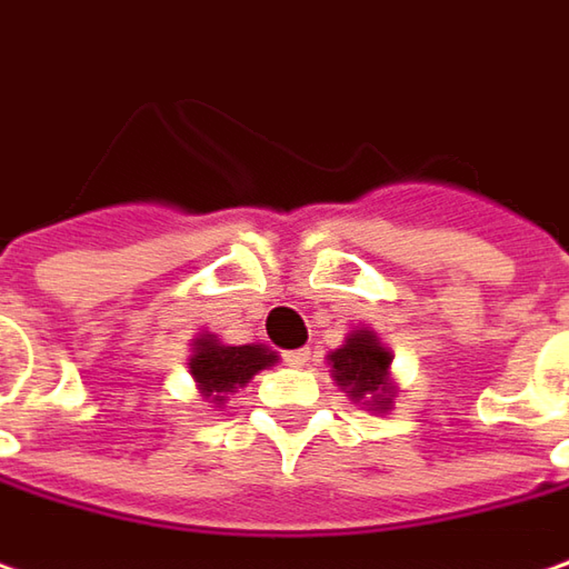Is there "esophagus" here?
Masks as SVG:
<instances>
[{"mask_svg":"<svg viewBox=\"0 0 569 569\" xmlns=\"http://www.w3.org/2000/svg\"><path fill=\"white\" fill-rule=\"evenodd\" d=\"M284 363L293 366V369H303V366L310 363V350H307V347H300V350H291V353H284Z\"/></svg>","mask_w":569,"mask_h":569,"instance_id":"obj_1","label":"esophagus"}]
</instances>
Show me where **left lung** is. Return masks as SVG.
I'll return each instance as SVG.
<instances>
[{"label":"left lung","instance_id":"obj_1","mask_svg":"<svg viewBox=\"0 0 569 569\" xmlns=\"http://www.w3.org/2000/svg\"><path fill=\"white\" fill-rule=\"evenodd\" d=\"M391 350L372 329H353L345 345L329 353V372L335 385L353 403H363L369 410L388 413L395 410L398 382L391 379Z\"/></svg>","mask_w":569,"mask_h":569}]
</instances>
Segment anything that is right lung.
Wrapping results in <instances>:
<instances>
[{
  "label": "right lung",
  "instance_id": "1",
  "mask_svg": "<svg viewBox=\"0 0 569 569\" xmlns=\"http://www.w3.org/2000/svg\"><path fill=\"white\" fill-rule=\"evenodd\" d=\"M278 363V353L266 345H224L219 335L203 331L190 345L187 369L200 398L212 407H224L228 395L250 382L257 372Z\"/></svg>",
  "mask_w": 569,
  "mask_h": 569
}]
</instances>
